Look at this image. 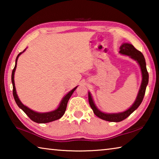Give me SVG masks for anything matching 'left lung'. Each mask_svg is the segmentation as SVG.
<instances>
[{
  "mask_svg": "<svg viewBox=\"0 0 159 159\" xmlns=\"http://www.w3.org/2000/svg\"><path fill=\"white\" fill-rule=\"evenodd\" d=\"M119 52L122 54V55H128L130 58L133 59V60L137 61V62L139 64V66H140L142 80L140 88L139 90L135 101H134L133 104L130 108L123 112L116 113V114H106V113L101 111L100 110L97 108L95 103H94L90 93L88 92V101H89L90 107L92 108L94 114L99 118H101V119L110 122L122 121L123 120L128 117L134 110L138 108V107L140 105L142 100H143L145 91H146V88L148 85V82H149V74H148L147 70L146 61H145L144 55H142L140 51L137 50L132 44L126 43H123L120 45Z\"/></svg>",
  "mask_w": 159,
  "mask_h": 159,
  "instance_id": "obj_1",
  "label": "left lung"
}]
</instances>
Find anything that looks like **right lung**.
Listing matches in <instances>:
<instances>
[{"instance_id":"add662e5","label":"right lung","mask_w":159,"mask_h":159,"mask_svg":"<svg viewBox=\"0 0 159 159\" xmlns=\"http://www.w3.org/2000/svg\"><path fill=\"white\" fill-rule=\"evenodd\" d=\"M26 49L23 51V52H20V54H18L17 58H16L15 60V66L14 67V69L12 70V87H13V96H14L15 100L17 103V106L20 107L21 109H22V111L25 113V114L28 116L30 118V119L33 120V121L38 123H49V122H52L54 121V120H56L57 119H60V118L65 113L66 109V106H67V103H68V101L69 98H71V96L72 95V94L74 92V90L76 89V87H75L74 89H72L70 92H69L64 97L63 99H61V101L60 102V105H59L58 108L56 109L54 111H50V112H45V113H39L36 111H34L33 110H31V109L28 108L27 107H26L25 105L21 103V101L19 99L18 96L17 95V92H16V88H15V80H14V77H15V69L16 67H17V60L18 57H20V55L21 53L25 52Z\"/></svg>"}]
</instances>
